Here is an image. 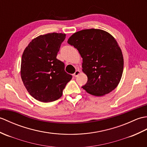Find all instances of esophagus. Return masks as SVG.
Here are the masks:
<instances>
[{
	"label": "esophagus",
	"instance_id": "34e87169",
	"mask_svg": "<svg viewBox=\"0 0 147 147\" xmlns=\"http://www.w3.org/2000/svg\"><path fill=\"white\" fill-rule=\"evenodd\" d=\"M80 71H79V70H76V71H75V73L74 74V76L75 77H77L78 76H79V75L80 74Z\"/></svg>",
	"mask_w": 147,
	"mask_h": 147
}]
</instances>
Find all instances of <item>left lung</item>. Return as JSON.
Returning a JSON list of instances; mask_svg holds the SVG:
<instances>
[{
  "mask_svg": "<svg viewBox=\"0 0 147 147\" xmlns=\"http://www.w3.org/2000/svg\"><path fill=\"white\" fill-rule=\"evenodd\" d=\"M67 43L77 48L82 58V71L88 80L82 87L86 92L102 96L118 86L124 60L112 35L101 29H84L71 35Z\"/></svg>",
  "mask_w": 147,
  "mask_h": 147,
  "instance_id": "left-lung-1",
  "label": "left lung"
}]
</instances>
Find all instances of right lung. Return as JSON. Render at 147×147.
Here are the masks:
<instances>
[{"label":"right lung","instance_id":"add662e5","mask_svg":"<svg viewBox=\"0 0 147 147\" xmlns=\"http://www.w3.org/2000/svg\"><path fill=\"white\" fill-rule=\"evenodd\" d=\"M65 34L48 33L33 39L26 48L21 59L22 82L31 96L43 102L61 97L72 79L65 71V64L57 58Z\"/></svg>","mask_w":147,"mask_h":147}]
</instances>
